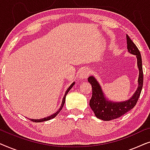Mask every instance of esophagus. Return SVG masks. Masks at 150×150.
<instances>
[{
	"instance_id": "34e87169",
	"label": "esophagus",
	"mask_w": 150,
	"mask_h": 150,
	"mask_svg": "<svg viewBox=\"0 0 150 150\" xmlns=\"http://www.w3.org/2000/svg\"><path fill=\"white\" fill-rule=\"evenodd\" d=\"M89 70L87 68H84L81 70V73H80V79L81 80L86 79L89 76Z\"/></svg>"
}]
</instances>
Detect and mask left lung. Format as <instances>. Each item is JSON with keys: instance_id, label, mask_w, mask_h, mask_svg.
Segmentation results:
<instances>
[{"instance_id": "1", "label": "left lung", "mask_w": 150, "mask_h": 150, "mask_svg": "<svg viewBox=\"0 0 150 150\" xmlns=\"http://www.w3.org/2000/svg\"><path fill=\"white\" fill-rule=\"evenodd\" d=\"M126 40L128 52L136 55L137 59V67L139 71L138 87L132 97L128 100L125 101L113 102L106 97L99 82L93 76L88 78V81L92 87V97L89 101V106L93 110L96 117L100 120L110 121L124 115L134 107L140 96L143 83L142 59L141 53L128 35H126Z\"/></svg>"}]
</instances>
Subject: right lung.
I'll use <instances>...</instances> for the list:
<instances>
[{"label": "right lung", "mask_w": 150, "mask_h": 150, "mask_svg": "<svg viewBox=\"0 0 150 150\" xmlns=\"http://www.w3.org/2000/svg\"><path fill=\"white\" fill-rule=\"evenodd\" d=\"M75 84V82H74V83H72L70 85V86L67 88V89L66 90V91H65V95H64V97L63 98V100H62V103H61V106L60 108H59L58 110L56 112H54V113H53L52 115H49L48 117H44V118H42V119H38V120H34V119H29V120L31 121V122H46V121H48L50 120H52V119L54 118L55 117H56L57 115L59 114V112L61 111V110L62 109V108L63 107V105H64L65 104V97H66V95L67 94V93H68L69 90H70L71 88H72V87Z\"/></svg>", "instance_id": "1"}]
</instances>
